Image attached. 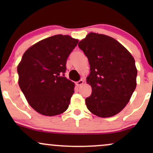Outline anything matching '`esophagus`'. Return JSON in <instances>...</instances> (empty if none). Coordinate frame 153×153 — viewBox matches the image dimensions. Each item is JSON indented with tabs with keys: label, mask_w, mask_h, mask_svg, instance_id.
I'll return each instance as SVG.
<instances>
[{
	"label": "esophagus",
	"mask_w": 153,
	"mask_h": 153,
	"mask_svg": "<svg viewBox=\"0 0 153 153\" xmlns=\"http://www.w3.org/2000/svg\"><path fill=\"white\" fill-rule=\"evenodd\" d=\"M83 83H84V80H80L79 81L76 82V85H77V86H80V85H82Z\"/></svg>",
	"instance_id": "obj_1"
}]
</instances>
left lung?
Here are the masks:
<instances>
[{
	"label": "left lung",
	"instance_id": "8db88e82",
	"mask_svg": "<svg viewBox=\"0 0 153 153\" xmlns=\"http://www.w3.org/2000/svg\"><path fill=\"white\" fill-rule=\"evenodd\" d=\"M90 64L86 82L92 93L85 99L91 113L113 117L129 103L137 86V70L130 52L115 39L91 32L78 43Z\"/></svg>",
	"mask_w": 153,
	"mask_h": 153
}]
</instances>
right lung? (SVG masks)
<instances>
[{
	"instance_id": "1",
	"label": "right lung",
	"mask_w": 153,
	"mask_h": 153,
	"mask_svg": "<svg viewBox=\"0 0 153 153\" xmlns=\"http://www.w3.org/2000/svg\"><path fill=\"white\" fill-rule=\"evenodd\" d=\"M78 39L57 34L38 42L23 54L17 67L19 85L29 104L45 116L68 109L75 83L64 76L68 56Z\"/></svg>"
}]
</instances>
